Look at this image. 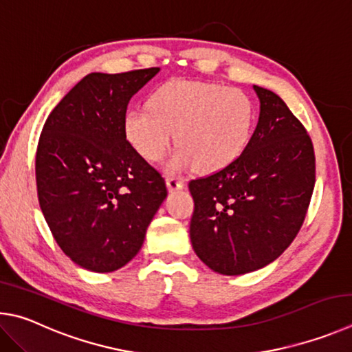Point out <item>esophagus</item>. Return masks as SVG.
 I'll return each instance as SVG.
<instances>
[{
    "label": "esophagus",
    "instance_id": "obj_1",
    "mask_svg": "<svg viewBox=\"0 0 352 352\" xmlns=\"http://www.w3.org/2000/svg\"><path fill=\"white\" fill-rule=\"evenodd\" d=\"M166 187H168L170 192H176V190L184 188V181L177 176H168L166 177Z\"/></svg>",
    "mask_w": 352,
    "mask_h": 352
}]
</instances>
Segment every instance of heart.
Returning <instances> with one entry per match:
<instances>
[{
	"label": "heart",
	"mask_w": 352,
	"mask_h": 352,
	"mask_svg": "<svg viewBox=\"0 0 352 352\" xmlns=\"http://www.w3.org/2000/svg\"><path fill=\"white\" fill-rule=\"evenodd\" d=\"M255 104L244 91L210 82L171 80L153 92L148 108H131L123 117L126 140L146 160L168 151L175 133L179 146L168 170L195 166L210 173L224 168L248 146Z\"/></svg>",
	"instance_id": "1"
}]
</instances>
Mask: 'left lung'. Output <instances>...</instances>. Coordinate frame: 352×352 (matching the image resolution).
I'll return each mask as SVG.
<instances>
[{"instance_id": "8db88e82", "label": "left lung", "mask_w": 352, "mask_h": 352, "mask_svg": "<svg viewBox=\"0 0 352 352\" xmlns=\"http://www.w3.org/2000/svg\"><path fill=\"white\" fill-rule=\"evenodd\" d=\"M260 117L238 159L190 181V239L214 272L243 275L267 266L297 236L316 184L309 134L275 92L254 86Z\"/></svg>"}]
</instances>
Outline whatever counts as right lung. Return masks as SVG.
I'll use <instances>...</instances> for the list:
<instances>
[{"label":"right lung","mask_w":352,"mask_h":352,"mask_svg":"<svg viewBox=\"0 0 352 352\" xmlns=\"http://www.w3.org/2000/svg\"><path fill=\"white\" fill-rule=\"evenodd\" d=\"M157 72H91L43 126L35 157L41 212L60 249L92 272L131 261L166 198L164 177L123 133L129 98Z\"/></svg>","instance_id":"add662e5"}]
</instances>
